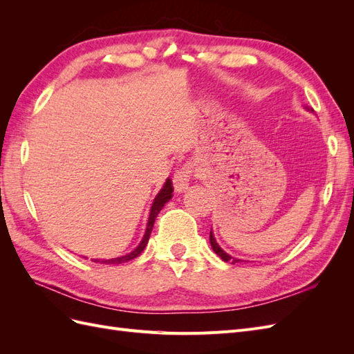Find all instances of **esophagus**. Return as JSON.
I'll return each mask as SVG.
<instances>
[{
	"instance_id": "obj_1",
	"label": "esophagus",
	"mask_w": 354,
	"mask_h": 354,
	"mask_svg": "<svg viewBox=\"0 0 354 354\" xmlns=\"http://www.w3.org/2000/svg\"><path fill=\"white\" fill-rule=\"evenodd\" d=\"M192 176V169L187 165H183L176 169L174 177H173V186L176 192H185L189 187V181Z\"/></svg>"
}]
</instances>
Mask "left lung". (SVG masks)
<instances>
[{"instance_id": "obj_1", "label": "left lung", "mask_w": 354, "mask_h": 354, "mask_svg": "<svg viewBox=\"0 0 354 354\" xmlns=\"http://www.w3.org/2000/svg\"><path fill=\"white\" fill-rule=\"evenodd\" d=\"M209 243H211V246H212L214 252H216V254L220 257V259H221L223 261H226V263H232V264H236V263H239V261H241V260H238V259H234V257L229 255L227 252H224V251L220 248V245L217 243L216 238H214L212 232H209Z\"/></svg>"}]
</instances>
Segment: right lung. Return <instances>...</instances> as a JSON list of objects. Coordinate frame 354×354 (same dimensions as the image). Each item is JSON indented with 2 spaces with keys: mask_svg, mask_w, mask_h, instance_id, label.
Masks as SVG:
<instances>
[{
  "mask_svg": "<svg viewBox=\"0 0 354 354\" xmlns=\"http://www.w3.org/2000/svg\"><path fill=\"white\" fill-rule=\"evenodd\" d=\"M173 181H171L169 178H167L164 187L159 190V194L156 195L153 203H152V208H151V214H149V220H147V227H146V232H145V236L142 239V242L138 243L137 248L134 251H131L130 254L127 255H122V257H118V259H112V260H93L95 263H103V264H121V263H127L133 259H136V257H138L142 254V251L146 248L147 245V241H149V236H151L152 233V229H153V223L156 220V216L159 214V211L164 208L165 203L171 199V196H173Z\"/></svg>",
  "mask_w": 354,
  "mask_h": 354,
  "instance_id": "add662e5",
  "label": "right lung"
}]
</instances>
